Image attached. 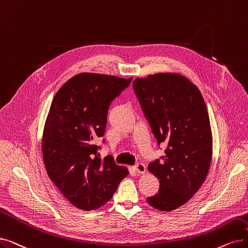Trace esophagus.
Returning <instances> with one entry per match:
<instances>
[{"mask_svg": "<svg viewBox=\"0 0 248 248\" xmlns=\"http://www.w3.org/2000/svg\"><path fill=\"white\" fill-rule=\"evenodd\" d=\"M134 168H135V170L138 172L139 174H144L145 172H146V170H147L146 166L144 164H142V163H138Z\"/></svg>", "mask_w": 248, "mask_h": 248, "instance_id": "1", "label": "esophagus"}]
</instances>
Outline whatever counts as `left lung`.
Wrapping results in <instances>:
<instances>
[{"mask_svg":"<svg viewBox=\"0 0 248 248\" xmlns=\"http://www.w3.org/2000/svg\"><path fill=\"white\" fill-rule=\"evenodd\" d=\"M133 88L165 156L148 165L160 184L147 199L159 211H173L188 202L206 179L212 162L213 136L206 103L197 86L178 73L136 78Z\"/></svg>","mask_w":248,"mask_h":248,"instance_id":"8db88e82","label":"left lung"}]
</instances>
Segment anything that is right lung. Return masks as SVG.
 I'll use <instances>...</instances> for the list:
<instances>
[{
    "mask_svg": "<svg viewBox=\"0 0 248 248\" xmlns=\"http://www.w3.org/2000/svg\"><path fill=\"white\" fill-rule=\"evenodd\" d=\"M132 80L80 73L52 99L42 133L44 162L50 180L80 210L104 206L128 175L126 167L100 159L94 142L104 136L110 103Z\"/></svg>",
    "mask_w": 248,
    "mask_h": 248,
    "instance_id": "1",
    "label": "right lung"
}]
</instances>
